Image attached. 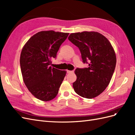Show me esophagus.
Returning <instances> with one entry per match:
<instances>
[{
    "mask_svg": "<svg viewBox=\"0 0 135 135\" xmlns=\"http://www.w3.org/2000/svg\"><path fill=\"white\" fill-rule=\"evenodd\" d=\"M67 73H74V70H72V71H71V70H67Z\"/></svg>",
    "mask_w": 135,
    "mask_h": 135,
    "instance_id": "34e87169",
    "label": "esophagus"
}]
</instances>
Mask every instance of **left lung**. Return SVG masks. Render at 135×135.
I'll return each mask as SVG.
<instances>
[{"mask_svg": "<svg viewBox=\"0 0 135 135\" xmlns=\"http://www.w3.org/2000/svg\"><path fill=\"white\" fill-rule=\"evenodd\" d=\"M68 39L79 49L83 62L88 64V68L75 69L74 91L86 99L96 97L107 87L115 70L117 59L112 44L95 31L72 33Z\"/></svg>", "mask_w": 135, "mask_h": 135, "instance_id": "1", "label": "left lung"}]
</instances>
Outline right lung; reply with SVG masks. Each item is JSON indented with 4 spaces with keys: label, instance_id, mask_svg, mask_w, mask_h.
I'll use <instances>...</instances> for the list:
<instances>
[{
    "label": "right lung",
    "instance_id": "1",
    "mask_svg": "<svg viewBox=\"0 0 135 135\" xmlns=\"http://www.w3.org/2000/svg\"><path fill=\"white\" fill-rule=\"evenodd\" d=\"M69 33L42 31L28 39L20 56L23 80L32 95L39 100L54 99L66 71L52 68L51 59L56 58L60 47Z\"/></svg>",
    "mask_w": 135,
    "mask_h": 135
}]
</instances>
